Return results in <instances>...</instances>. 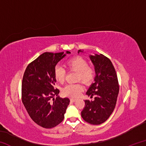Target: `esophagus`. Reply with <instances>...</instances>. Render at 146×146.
<instances>
[{
  "label": "esophagus",
  "mask_w": 146,
  "mask_h": 146,
  "mask_svg": "<svg viewBox=\"0 0 146 146\" xmlns=\"http://www.w3.org/2000/svg\"><path fill=\"white\" fill-rule=\"evenodd\" d=\"M76 100H77V99H76V98H71V99H70V100L71 101V102H75Z\"/></svg>",
  "instance_id": "esophagus-1"
}]
</instances>
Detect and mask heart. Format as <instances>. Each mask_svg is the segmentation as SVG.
Here are the masks:
<instances>
[{"mask_svg":"<svg viewBox=\"0 0 146 146\" xmlns=\"http://www.w3.org/2000/svg\"><path fill=\"white\" fill-rule=\"evenodd\" d=\"M66 66L69 70L77 72V80L88 84L92 82L95 76V71L88 66V61L81 56H76L68 60ZM54 77L57 82L62 83L65 79L66 71L60 66H56L54 69ZM83 90L82 86L80 84H68L63 88L62 93L68 97H76L80 95Z\"/></svg>","mask_w":146,"mask_h":146,"instance_id":"obj_1","label":"heart"}]
</instances>
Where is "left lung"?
<instances>
[{"label": "left lung", "instance_id": "8db88e82", "mask_svg": "<svg viewBox=\"0 0 146 146\" xmlns=\"http://www.w3.org/2000/svg\"><path fill=\"white\" fill-rule=\"evenodd\" d=\"M85 53L79 49L78 54ZM95 67L94 82L86 95L95 97L94 100H85L81 115L86 122L93 125L102 123L108 119L114 110L119 92L118 78L113 64L108 58L100 54L89 56Z\"/></svg>", "mask_w": 146, "mask_h": 146}]
</instances>
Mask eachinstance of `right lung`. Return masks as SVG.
<instances>
[{
  "label": "right lung",
  "instance_id": "1",
  "mask_svg": "<svg viewBox=\"0 0 146 146\" xmlns=\"http://www.w3.org/2000/svg\"><path fill=\"white\" fill-rule=\"evenodd\" d=\"M71 52L42 54L26 68L22 83V100L29 117L36 124L47 128L56 126L62 122L68 98H60L55 88L54 69L59 61ZM55 95L58 97L55 99ZM53 98L51 101L50 98Z\"/></svg>",
  "mask_w": 146,
  "mask_h": 146
}]
</instances>
